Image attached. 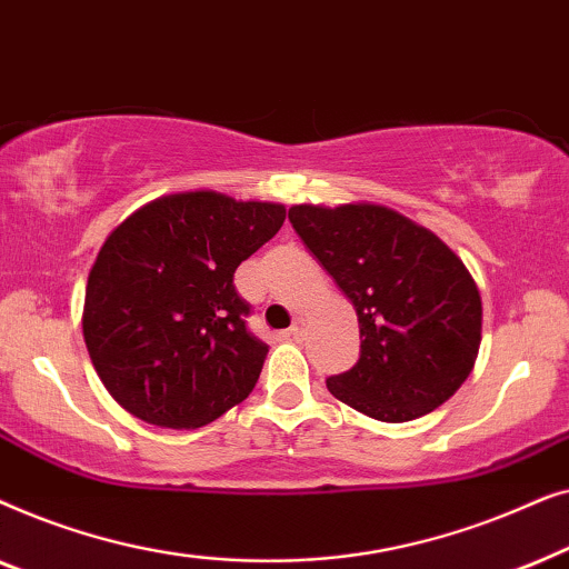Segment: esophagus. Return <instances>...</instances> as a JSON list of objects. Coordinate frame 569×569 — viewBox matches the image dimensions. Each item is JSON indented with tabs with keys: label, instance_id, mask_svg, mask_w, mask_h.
<instances>
[{
	"label": "esophagus",
	"instance_id": "esophagus-1",
	"mask_svg": "<svg viewBox=\"0 0 569 569\" xmlns=\"http://www.w3.org/2000/svg\"><path fill=\"white\" fill-rule=\"evenodd\" d=\"M290 337H292V339H302V337H306V321H302V318H295V321H292V326H290Z\"/></svg>",
	"mask_w": 569,
	"mask_h": 569
}]
</instances>
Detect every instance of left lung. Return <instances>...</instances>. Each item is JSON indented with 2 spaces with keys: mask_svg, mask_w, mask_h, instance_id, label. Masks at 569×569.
<instances>
[{
  "mask_svg": "<svg viewBox=\"0 0 569 569\" xmlns=\"http://www.w3.org/2000/svg\"><path fill=\"white\" fill-rule=\"evenodd\" d=\"M290 222L360 323V360L326 380L329 391L380 422L446 403L481 345L479 287L463 261L432 230L368 201L295 204Z\"/></svg>",
  "mask_w": 569,
  "mask_h": 569,
  "instance_id": "1",
  "label": "left lung"
}]
</instances>
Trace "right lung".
Segmentation results:
<instances>
[{
    "instance_id": "add662e5",
    "label": "right lung",
    "mask_w": 569,
    "mask_h": 569,
    "mask_svg": "<svg viewBox=\"0 0 569 569\" xmlns=\"http://www.w3.org/2000/svg\"><path fill=\"white\" fill-rule=\"evenodd\" d=\"M284 204L181 191L111 230L88 277L82 337L106 391L154 427L197 430L253 391L269 347L232 274L277 236Z\"/></svg>"
}]
</instances>
